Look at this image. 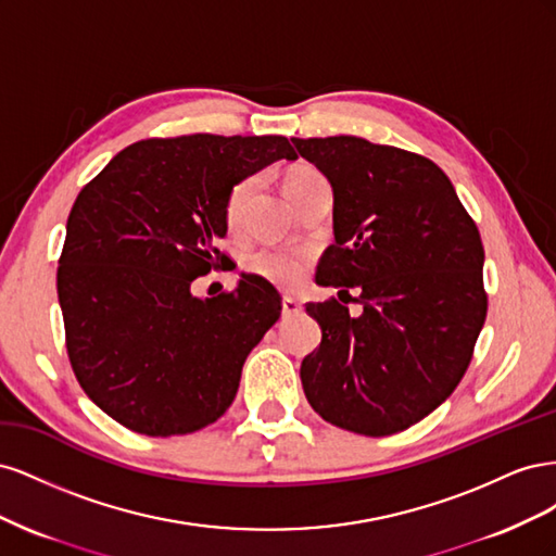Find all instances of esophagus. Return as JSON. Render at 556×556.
Listing matches in <instances>:
<instances>
[{
	"label": "esophagus",
	"mask_w": 556,
	"mask_h": 556,
	"mask_svg": "<svg viewBox=\"0 0 556 556\" xmlns=\"http://www.w3.org/2000/svg\"><path fill=\"white\" fill-rule=\"evenodd\" d=\"M301 311H304V306H301L296 299H292V296H285V299H282V315H285V317L299 315Z\"/></svg>",
	"instance_id": "obj_1"
}]
</instances>
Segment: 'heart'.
I'll use <instances>...</instances> for the list:
<instances>
[{
    "label": "heart",
    "instance_id": "b5f03b06",
    "mask_svg": "<svg viewBox=\"0 0 556 556\" xmlns=\"http://www.w3.org/2000/svg\"><path fill=\"white\" fill-rule=\"evenodd\" d=\"M317 178H323V176H319V172L313 169V166L296 164V166H292V169L285 172L282 192L292 201L301 190L308 188V185ZM248 192H250V180H241L231 188V192L227 197V206H225V215H227L229 225L239 223V215H241V208L248 199ZM306 266H308L306 252L290 250V248H264L248 260V268L252 274L278 285V288H288V290L296 288V285L304 280Z\"/></svg>",
    "mask_w": 556,
    "mask_h": 556
}]
</instances>
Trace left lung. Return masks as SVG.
Listing matches in <instances>:
<instances>
[{
  "label": "left lung",
  "mask_w": 556,
  "mask_h": 556,
  "mask_svg": "<svg viewBox=\"0 0 556 556\" xmlns=\"http://www.w3.org/2000/svg\"><path fill=\"white\" fill-rule=\"evenodd\" d=\"M333 190V239L317 285L357 290L306 304L323 343L301 384L327 422L390 435L454 392L486 317L480 231L431 160L357 137L292 139ZM350 296V294H348Z\"/></svg>",
  "instance_id": "obj_1"
}]
</instances>
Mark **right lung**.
Listing matches in <instances>:
<instances>
[{"label": "right lung", "instance_id": "obj_1", "mask_svg": "<svg viewBox=\"0 0 556 556\" xmlns=\"http://www.w3.org/2000/svg\"><path fill=\"white\" fill-rule=\"evenodd\" d=\"M278 160L285 137L190 134L121 150L74 201L58 299L74 374L99 408L146 435H182L223 417L250 350L280 317L271 282L192 294L227 262V197Z\"/></svg>", "mask_w": 556, "mask_h": 556}]
</instances>
